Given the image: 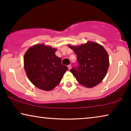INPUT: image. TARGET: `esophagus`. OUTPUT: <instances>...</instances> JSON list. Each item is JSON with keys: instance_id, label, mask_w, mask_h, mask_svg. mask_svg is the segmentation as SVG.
Masks as SVG:
<instances>
[{"instance_id": "obj_1", "label": "esophagus", "mask_w": 131, "mask_h": 131, "mask_svg": "<svg viewBox=\"0 0 131 131\" xmlns=\"http://www.w3.org/2000/svg\"><path fill=\"white\" fill-rule=\"evenodd\" d=\"M68 69H69V70H70L71 69V65L68 66Z\"/></svg>"}]
</instances>
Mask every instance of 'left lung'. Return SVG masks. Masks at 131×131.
Masks as SVG:
<instances>
[{
    "mask_svg": "<svg viewBox=\"0 0 131 131\" xmlns=\"http://www.w3.org/2000/svg\"><path fill=\"white\" fill-rule=\"evenodd\" d=\"M68 46L78 57L79 66L70 70L77 81L92 88L103 81L109 67V57L101 45L91 41L80 45Z\"/></svg>",
    "mask_w": 131,
    "mask_h": 131,
    "instance_id": "obj_1",
    "label": "left lung"
}]
</instances>
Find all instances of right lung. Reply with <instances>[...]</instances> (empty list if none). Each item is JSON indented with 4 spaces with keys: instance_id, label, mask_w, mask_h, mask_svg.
Instances as JSON below:
<instances>
[{
    "instance_id": "right-lung-1",
    "label": "right lung",
    "mask_w": 131,
    "mask_h": 131,
    "mask_svg": "<svg viewBox=\"0 0 131 131\" xmlns=\"http://www.w3.org/2000/svg\"><path fill=\"white\" fill-rule=\"evenodd\" d=\"M56 48L39 43L28 49L24 56V67L30 81L42 90L49 91L60 83L68 70L55 55Z\"/></svg>"
}]
</instances>
